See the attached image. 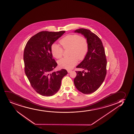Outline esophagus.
I'll use <instances>...</instances> for the list:
<instances>
[{"mask_svg":"<svg viewBox=\"0 0 134 134\" xmlns=\"http://www.w3.org/2000/svg\"><path fill=\"white\" fill-rule=\"evenodd\" d=\"M67 71H68V72H69H69H72V70H69V69H68V70H67Z\"/></svg>","mask_w":134,"mask_h":134,"instance_id":"esophagus-1","label":"esophagus"}]
</instances>
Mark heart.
Returning <instances> with one entry per match:
<instances>
[{
    "mask_svg": "<svg viewBox=\"0 0 134 134\" xmlns=\"http://www.w3.org/2000/svg\"><path fill=\"white\" fill-rule=\"evenodd\" d=\"M59 43L64 49H69V54L70 56L59 60L58 65L60 68L72 69L77 63L78 59L82 60L87 54L89 44L87 39L84 36L77 34L68 35L60 40ZM62 48L57 44H52L51 52L53 57L57 59L62 57L64 53Z\"/></svg>",
    "mask_w": 134,
    "mask_h": 134,
    "instance_id": "b5f03b06",
    "label": "heart"
}]
</instances>
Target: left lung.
I'll return each instance as SVG.
<instances>
[{"label": "left lung", "instance_id": "left-lung-1", "mask_svg": "<svg viewBox=\"0 0 134 134\" xmlns=\"http://www.w3.org/2000/svg\"><path fill=\"white\" fill-rule=\"evenodd\" d=\"M75 32L85 36L89 44V50L84 60L76 67L86 71H76L77 76L74 79V83L79 91L90 94L96 91L105 80L107 65L105 52L101 39L90 30L80 29Z\"/></svg>", "mask_w": 134, "mask_h": 134}]
</instances>
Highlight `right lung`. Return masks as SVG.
Segmentation results:
<instances>
[{"mask_svg":"<svg viewBox=\"0 0 134 134\" xmlns=\"http://www.w3.org/2000/svg\"><path fill=\"white\" fill-rule=\"evenodd\" d=\"M42 31L32 36L24 48V71L32 87L44 96H51L58 91L66 70L53 69L57 63L51 52L52 44L65 33Z\"/></svg>","mask_w":134,"mask_h":134,"instance_id":"add662e5","label":"right lung"}]
</instances>
